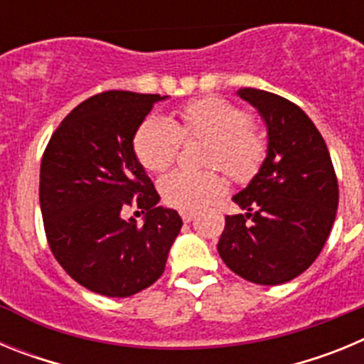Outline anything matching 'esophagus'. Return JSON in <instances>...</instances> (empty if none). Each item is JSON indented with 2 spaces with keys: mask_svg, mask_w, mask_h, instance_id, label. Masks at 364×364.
<instances>
[{
  "mask_svg": "<svg viewBox=\"0 0 364 364\" xmlns=\"http://www.w3.org/2000/svg\"><path fill=\"white\" fill-rule=\"evenodd\" d=\"M195 211H180V217H182V220L184 222H191L193 218H195Z\"/></svg>",
  "mask_w": 364,
  "mask_h": 364,
  "instance_id": "1",
  "label": "esophagus"
}]
</instances>
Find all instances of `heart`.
<instances>
[{
    "label": "heart",
    "mask_w": 364,
    "mask_h": 364,
    "mask_svg": "<svg viewBox=\"0 0 364 364\" xmlns=\"http://www.w3.org/2000/svg\"><path fill=\"white\" fill-rule=\"evenodd\" d=\"M182 124L154 114L142 122L134 134L133 146L138 160L147 171L160 173L171 166L182 144L188 138L208 140L204 162L217 166L235 182H247L257 175L266 154V140L250 124L246 112L226 100L200 98L180 111ZM164 202L176 210H198L224 189V180L217 171L175 169L159 182Z\"/></svg>",
    "instance_id": "obj_1"
}]
</instances>
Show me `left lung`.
Instances as JSON below:
<instances>
[{"label":"left lung","instance_id":"obj_1","mask_svg":"<svg viewBox=\"0 0 364 364\" xmlns=\"http://www.w3.org/2000/svg\"><path fill=\"white\" fill-rule=\"evenodd\" d=\"M268 133L264 162L233 195L244 213L228 215L218 255L255 284L288 282L311 266L326 242L339 204L336 171L323 136L290 100L244 87Z\"/></svg>","mask_w":364,"mask_h":364}]
</instances>
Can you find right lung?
Returning a JSON list of instances; mask_svg holds the SVG:
<instances>
[{"mask_svg":"<svg viewBox=\"0 0 364 364\" xmlns=\"http://www.w3.org/2000/svg\"><path fill=\"white\" fill-rule=\"evenodd\" d=\"M167 96L107 91L85 100L58 125L40 169V208L56 260L78 284L129 297L160 279L182 228L134 153V134ZM146 211L144 224L121 215Z\"/></svg>","mask_w":364,"mask_h":364,"instance_id":"obj_1","label":"right lung"}]
</instances>
